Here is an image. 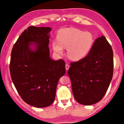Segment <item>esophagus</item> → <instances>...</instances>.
<instances>
[{"instance_id":"1","label":"esophagus","mask_w":124,"mask_h":124,"mask_svg":"<svg viewBox=\"0 0 124 124\" xmlns=\"http://www.w3.org/2000/svg\"><path fill=\"white\" fill-rule=\"evenodd\" d=\"M69 68H70V66H69L68 64H66V70H67V71L68 70Z\"/></svg>"}]
</instances>
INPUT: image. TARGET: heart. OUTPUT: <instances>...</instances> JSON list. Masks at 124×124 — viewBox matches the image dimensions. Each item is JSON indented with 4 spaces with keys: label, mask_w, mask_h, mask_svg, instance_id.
<instances>
[{
    "label": "heart",
    "mask_w": 124,
    "mask_h": 124,
    "mask_svg": "<svg viewBox=\"0 0 124 124\" xmlns=\"http://www.w3.org/2000/svg\"><path fill=\"white\" fill-rule=\"evenodd\" d=\"M57 39L52 42V49L58 54L63 53V47L67 48V55L73 60L84 58L93 46V35L89 32H84L74 28H63L59 31Z\"/></svg>",
    "instance_id": "obj_1"
}]
</instances>
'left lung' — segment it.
<instances>
[{"instance_id":"left-lung-1","label":"left lung","mask_w":124,"mask_h":124,"mask_svg":"<svg viewBox=\"0 0 124 124\" xmlns=\"http://www.w3.org/2000/svg\"><path fill=\"white\" fill-rule=\"evenodd\" d=\"M70 66L68 74L75 100L85 106L101 100L113 74V50L106 37L97 38L87 56Z\"/></svg>"}]
</instances>
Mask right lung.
I'll return each instance as SVG.
<instances>
[{"label":"right lung","instance_id":"right-lung-1","mask_svg":"<svg viewBox=\"0 0 124 124\" xmlns=\"http://www.w3.org/2000/svg\"><path fill=\"white\" fill-rule=\"evenodd\" d=\"M50 27L30 26L12 48L10 71L16 89L24 101L37 108L51 105L57 84L66 73L63 60L50 57Z\"/></svg>","mask_w":124,"mask_h":124}]
</instances>
